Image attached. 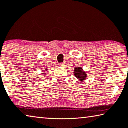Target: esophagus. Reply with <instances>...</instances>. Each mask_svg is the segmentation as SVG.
<instances>
[{"label":"esophagus","mask_w":128,"mask_h":128,"mask_svg":"<svg viewBox=\"0 0 128 128\" xmlns=\"http://www.w3.org/2000/svg\"><path fill=\"white\" fill-rule=\"evenodd\" d=\"M60 66H64L66 65V63H60Z\"/></svg>","instance_id":"esophagus-1"}]
</instances>
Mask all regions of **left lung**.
<instances>
[{
	"label": "left lung",
	"instance_id": "8db88e82",
	"mask_svg": "<svg viewBox=\"0 0 128 128\" xmlns=\"http://www.w3.org/2000/svg\"><path fill=\"white\" fill-rule=\"evenodd\" d=\"M74 71L75 76L78 79L82 81L86 79V74L84 71H83L82 68L80 67H78L77 68H76Z\"/></svg>",
	"mask_w": 128,
	"mask_h": 128
}]
</instances>
